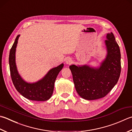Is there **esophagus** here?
I'll use <instances>...</instances> for the list:
<instances>
[{
  "instance_id": "1",
  "label": "esophagus",
  "mask_w": 132,
  "mask_h": 132,
  "mask_svg": "<svg viewBox=\"0 0 132 132\" xmlns=\"http://www.w3.org/2000/svg\"><path fill=\"white\" fill-rule=\"evenodd\" d=\"M71 63H72V60H71V58H69L66 59V64H71Z\"/></svg>"
}]
</instances>
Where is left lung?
<instances>
[{
  "instance_id": "1",
  "label": "left lung",
  "mask_w": 132,
  "mask_h": 132,
  "mask_svg": "<svg viewBox=\"0 0 132 132\" xmlns=\"http://www.w3.org/2000/svg\"><path fill=\"white\" fill-rule=\"evenodd\" d=\"M107 54L95 68L88 64L69 68L77 93L82 98L94 100L104 97L117 84L121 73V53L113 34H107L105 40Z\"/></svg>"
}]
</instances>
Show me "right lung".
Here are the masks:
<instances>
[{
	"label": "right lung",
	"mask_w": 132,
	"mask_h": 132,
	"mask_svg": "<svg viewBox=\"0 0 132 132\" xmlns=\"http://www.w3.org/2000/svg\"><path fill=\"white\" fill-rule=\"evenodd\" d=\"M18 35L10 51L9 65L11 79L17 91L27 99L37 101H45L49 100L53 94L54 83L59 72L62 69L63 63L50 69L43 78L37 82L30 83L25 81L18 73L15 61V53Z\"/></svg>",
	"instance_id": "obj_1"
}]
</instances>
